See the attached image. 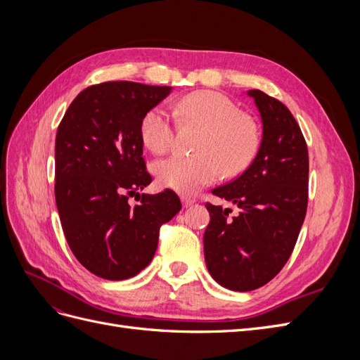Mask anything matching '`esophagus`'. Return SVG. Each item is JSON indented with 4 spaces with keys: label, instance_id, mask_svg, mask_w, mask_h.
<instances>
[{
    "label": "esophagus",
    "instance_id": "obj_1",
    "mask_svg": "<svg viewBox=\"0 0 360 360\" xmlns=\"http://www.w3.org/2000/svg\"><path fill=\"white\" fill-rule=\"evenodd\" d=\"M181 202H183V205H184V207H189V205H192V204L195 202V200H193V198L186 197V195H183V197H181Z\"/></svg>",
    "mask_w": 360,
    "mask_h": 360
}]
</instances>
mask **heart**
Returning <instances> with one entry per match:
<instances>
[{"label":"heart","instance_id":"obj_1","mask_svg":"<svg viewBox=\"0 0 360 360\" xmlns=\"http://www.w3.org/2000/svg\"><path fill=\"white\" fill-rule=\"evenodd\" d=\"M177 115L204 129L197 150L200 155H174L158 162L156 177L162 186L183 193L197 192L214 181L221 167L228 176L242 172L252 162L259 135L252 118L226 96L214 91H197L184 96L176 105ZM141 139L153 153L167 151L174 138V122L162 106L151 110L141 120Z\"/></svg>","mask_w":360,"mask_h":360}]
</instances>
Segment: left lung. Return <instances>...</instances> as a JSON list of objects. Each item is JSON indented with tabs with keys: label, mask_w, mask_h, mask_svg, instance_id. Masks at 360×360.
I'll return each mask as SVG.
<instances>
[{
	"label": "left lung",
	"mask_w": 360,
	"mask_h": 360,
	"mask_svg": "<svg viewBox=\"0 0 360 360\" xmlns=\"http://www.w3.org/2000/svg\"><path fill=\"white\" fill-rule=\"evenodd\" d=\"M263 123L257 156L236 180L212 191L236 204L207 202L210 224L204 258L212 278L233 291H252L274 279L288 261L308 205V147L296 118L275 97L249 90Z\"/></svg>",
	"instance_id": "8db88e82"
}]
</instances>
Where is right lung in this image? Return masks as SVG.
Here are the masks:
<instances>
[{
	"instance_id": "1",
	"label": "right lung",
	"mask_w": 360,
	"mask_h": 360,
	"mask_svg": "<svg viewBox=\"0 0 360 360\" xmlns=\"http://www.w3.org/2000/svg\"><path fill=\"white\" fill-rule=\"evenodd\" d=\"M171 86L115 81L91 85L70 103L56 138V201L76 259L96 276L123 281L153 259L160 226L181 202L167 189L128 197L151 183L143 158V117Z\"/></svg>"
}]
</instances>
